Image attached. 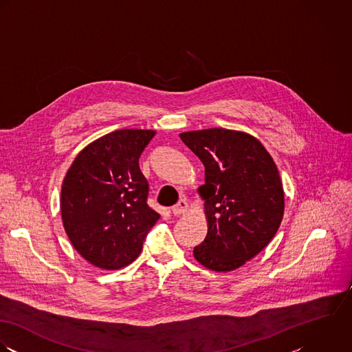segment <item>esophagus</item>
<instances>
[{"mask_svg":"<svg viewBox=\"0 0 352 352\" xmlns=\"http://www.w3.org/2000/svg\"><path fill=\"white\" fill-rule=\"evenodd\" d=\"M188 208H189L188 201H186L185 199H181V200L171 208V211H173L174 214H182V213H185V212L188 211Z\"/></svg>","mask_w":352,"mask_h":352,"instance_id":"1","label":"esophagus"}]
</instances>
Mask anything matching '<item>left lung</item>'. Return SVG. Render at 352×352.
I'll use <instances>...</instances> for the list:
<instances>
[{
  "mask_svg": "<svg viewBox=\"0 0 352 352\" xmlns=\"http://www.w3.org/2000/svg\"><path fill=\"white\" fill-rule=\"evenodd\" d=\"M203 162L208 232L193 250L206 268L228 272L256 257L275 236L284 213L278 167L264 145L245 132L223 128L179 135Z\"/></svg>",
  "mask_w": 352,
  "mask_h": 352,
  "instance_id": "left-lung-1",
  "label": "left lung"
}]
</instances>
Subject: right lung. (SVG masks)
Returning a JSON list of instances; mask_svg holds the SVG:
<instances>
[{"label":"right lung","instance_id":"1","mask_svg":"<svg viewBox=\"0 0 352 352\" xmlns=\"http://www.w3.org/2000/svg\"><path fill=\"white\" fill-rule=\"evenodd\" d=\"M120 129L88 144L73 160L61 189L64 228L89 264L114 271L132 264L160 214L146 204L139 157L155 136Z\"/></svg>","mask_w":352,"mask_h":352}]
</instances>
